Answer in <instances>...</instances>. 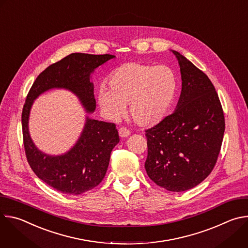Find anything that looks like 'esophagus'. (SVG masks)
Masks as SVG:
<instances>
[{"label":"esophagus","mask_w":248,"mask_h":248,"mask_svg":"<svg viewBox=\"0 0 248 248\" xmlns=\"http://www.w3.org/2000/svg\"><path fill=\"white\" fill-rule=\"evenodd\" d=\"M119 134H120V136L122 138H124V137H127L130 134V131L127 128H125V127H121L119 129Z\"/></svg>","instance_id":"34e87169"}]
</instances>
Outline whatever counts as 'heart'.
Wrapping results in <instances>:
<instances>
[{
    "mask_svg": "<svg viewBox=\"0 0 248 248\" xmlns=\"http://www.w3.org/2000/svg\"><path fill=\"white\" fill-rule=\"evenodd\" d=\"M108 89H101L98 103L110 119L129 115L140 126L151 127L166 119L178 89V78L167 65L125 62L108 78Z\"/></svg>",
    "mask_w": 248,
    "mask_h": 248,
    "instance_id": "obj_1",
    "label": "heart"
}]
</instances>
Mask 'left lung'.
Instances as JSON below:
<instances>
[{
  "label": "left lung",
  "mask_w": 248,
  "mask_h": 248,
  "mask_svg": "<svg viewBox=\"0 0 248 248\" xmlns=\"http://www.w3.org/2000/svg\"><path fill=\"white\" fill-rule=\"evenodd\" d=\"M179 61L182 93L174 112L146 130L149 178L169 191H186L210 174L225 132L219 96L209 78L189 60L171 50Z\"/></svg>",
  "instance_id": "obj_1"
}]
</instances>
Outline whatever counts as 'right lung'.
<instances>
[{
	"instance_id": "obj_1",
	"label": "right lung",
	"mask_w": 248,
	"mask_h": 248,
	"mask_svg": "<svg viewBox=\"0 0 248 248\" xmlns=\"http://www.w3.org/2000/svg\"><path fill=\"white\" fill-rule=\"evenodd\" d=\"M113 55L73 53L48 66L32 84L23 106L21 124L26 158L40 180L65 194L78 195L97 186L107 171L113 148L120 137L116 124L86 116L77 143L62 155H49L37 148L29 133V116L34 100L51 89L74 93L87 114L96 109L91 74Z\"/></svg>"
}]
</instances>
